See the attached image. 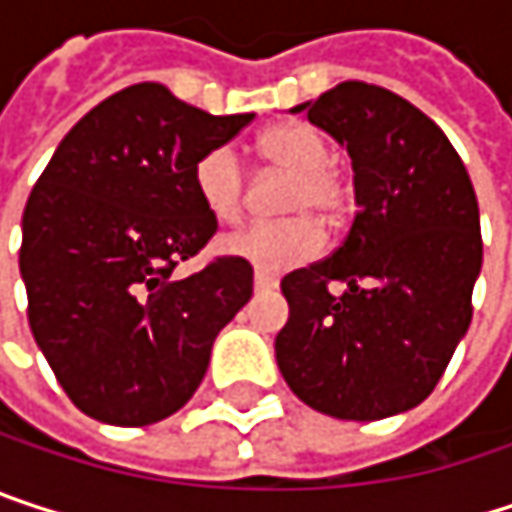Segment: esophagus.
<instances>
[{"label": "esophagus", "instance_id": "obj_1", "mask_svg": "<svg viewBox=\"0 0 512 512\" xmlns=\"http://www.w3.org/2000/svg\"><path fill=\"white\" fill-rule=\"evenodd\" d=\"M278 287V281L272 278V275H266V272H255V290L257 293H263V290H275Z\"/></svg>", "mask_w": 512, "mask_h": 512}]
</instances>
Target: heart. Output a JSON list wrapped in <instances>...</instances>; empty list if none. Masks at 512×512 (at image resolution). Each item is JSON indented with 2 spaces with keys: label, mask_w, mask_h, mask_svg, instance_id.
<instances>
[{
  "label": "heart",
  "mask_w": 512,
  "mask_h": 512,
  "mask_svg": "<svg viewBox=\"0 0 512 512\" xmlns=\"http://www.w3.org/2000/svg\"><path fill=\"white\" fill-rule=\"evenodd\" d=\"M255 151L269 171L287 174L278 192L281 222H257L222 240V252L249 260L260 272L299 266L323 249V228H341L353 210V189L332 165L326 139L302 124L284 121L257 136ZM192 186L216 222H237L246 210L249 177L231 148H213L192 165Z\"/></svg>",
  "instance_id": "heart-1"
}]
</instances>
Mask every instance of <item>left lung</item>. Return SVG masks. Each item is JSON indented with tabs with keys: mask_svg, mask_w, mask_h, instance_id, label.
<instances>
[{
	"mask_svg": "<svg viewBox=\"0 0 512 512\" xmlns=\"http://www.w3.org/2000/svg\"><path fill=\"white\" fill-rule=\"evenodd\" d=\"M290 112L347 148L358 213L341 249L284 275L278 370L341 421L406 412L433 394L471 323L483 263L474 186L436 121L388 88L341 82Z\"/></svg>",
	"mask_w": 512,
	"mask_h": 512,
	"instance_id": "1",
	"label": "left lung"
}]
</instances>
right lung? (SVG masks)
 <instances>
[{"label": "right lung", "instance_id": "1", "mask_svg": "<svg viewBox=\"0 0 512 512\" xmlns=\"http://www.w3.org/2000/svg\"><path fill=\"white\" fill-rule=\"evenodd\" d=\"M252 118L210 115L139 82L94 106L38 177L20 246L29 326L88 418L145 427L174 415L252 299V263L240 257L171 275L219 228L192 165Z\"/></svg>", "mask_w": 512, "mask_h": 512}]
</instances>
